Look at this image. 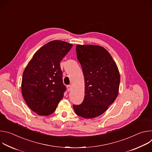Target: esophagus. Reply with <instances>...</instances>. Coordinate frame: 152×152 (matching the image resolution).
I'll return each instance as SVG.
<instances>
[{
  "label": "esophagus",
  "mask_w": 152,
  "mask_h": 152,
  "mask_svg": "<svg viewBox=\"0 0 152 152\" xmlns=\"http://www.w3.org/2000/svg\"><path fill=\"white\" fill-rule=\"evenodd\" d=\"M67 90L69 91H70L71 90V89H72V86L71 85H67Z\"/></svg>",
  "instance_id": "obj_1"
}]
</instances>
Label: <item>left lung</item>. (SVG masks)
Returning <instances> with one entry per match:
<instances>
[{"mask_svg": "<svg viewBox=\"0 0 152 152\" xmlns=\"http://www.w3.org/2000/svg\"><path fill=\"white\" fill-rule=\"evenodd\" d=\"M76 50L85 79V96L80 104H73V109L80 117L95 118L104 113L118 96V69L103 47L78 45Z\"/></svg>", "mask_w": 152, "mask_h": 152, "instance_id": "left-lung-1", "label": "left lung"}]
</instances>
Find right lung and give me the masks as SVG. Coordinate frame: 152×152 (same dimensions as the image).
Segmentation results:
<instances>
[{
    "label": "right lung",
    "instance_id": "add662e5",
    "mask_svg": "<svg viewBox=\"0 0 152 152\" xmlns=\"http://www.w3.org/2000/svg\"><path fill=\"white\" fill-rule=\"evenodd\" d=\"M73 45L53 40L41 47L25 68L21 92L28 106L39 115H49L56 110L66 91L60 62Z\"/></svg>",
    "mask_w": 152,
    "mask_h": 152
}]
</instances>
